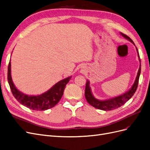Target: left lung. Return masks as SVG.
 <instances>
[{
  "label": "left lung",
  "mask_w": 150,
  "mask_h": 150,
  "mask_svg": "<svg viewBox=\"0 0 150 150\" xmlns=\"http://www.w3.org/2000/svg\"><path fill=\"white\" fill-rule=\"evenodd\" d=\"M120 33L123 38H125V39L128 40L129 42H132L134 45L135 46V43H134V42L130 38H129L128 36L122 33ZM135 48L137 50L138 60L140 61V67H139L138 73L135 78V82H134V83L130 87V89H129L126 92L123 93V94L118 96L117 97H112V98H110V99H104V100H99V99H96V98L94 96V95H93L91 88L90 87V82L89 80L87 79L86 89H85V97L87 102H88L91 105L96 108H98V109L102 110H105V111L111 110L121 107L123 104H125V103H126L129 99H131V97L133 96L134 94H135V92L137 89L139 77H140V75L141 73V61L140 58V55H139L138 50L136 47V46H135Z\"/></svg>",
  "instance_id": "left-lung-1"
}]
</instances>
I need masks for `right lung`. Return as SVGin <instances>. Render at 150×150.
<instances>
[{
    "instance_id": "add662e5",
    "label": "right lung",
    "mask_w": 150,
    "mask_h": 150,
    "mask_svg": "<svg viewBox=\"0 0 150 150\" xmlns=\"http://www.w3.org/2000/svg\"><path fill=\"white\" fill-rule=\"evenodd\" d=\"M72 76L66 77L56 83L53 87L39 95H28L20 91L12 81L10 60L8 66V82L13 96L21 104L33 110H46L54 107L63 95L66 84Z\"/></svg>"
}]
</instances>
